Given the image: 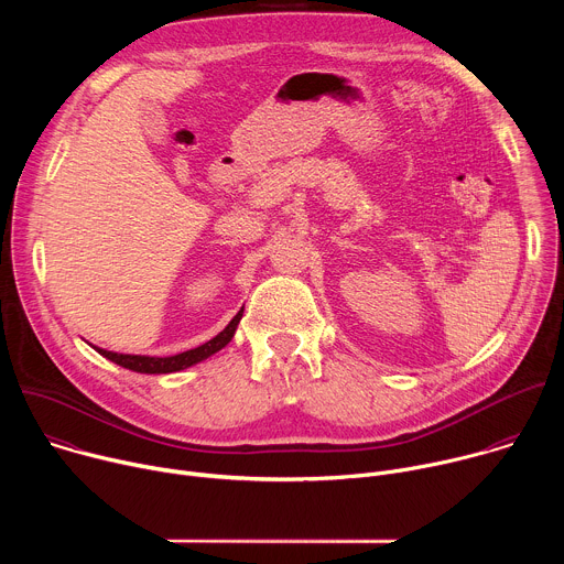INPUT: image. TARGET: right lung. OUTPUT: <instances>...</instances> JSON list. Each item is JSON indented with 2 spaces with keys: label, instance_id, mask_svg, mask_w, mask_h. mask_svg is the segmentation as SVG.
<instances>
[{
  "label": "right lung",
  "instance_id": "add662e5",
  "mask_svg": "<svg viewBox=\"0 0 564 564\" xmlns=\"http://www.w3.org/2000/svg\"><path fill=\"white\" fill-rule=\"evenodd\" d=\"M240 316H243V310H238V314L229 321L227 328L223 333H218L214 339H209L207 344L198 346V348H192L187 352H181V355H172V357H147V355H120V352H111V350H102V348H96L102 357H107L109 361L122 366V368H129L133 372H144V375H165V372H178V370H185L207 357H212L214 352H218L220 348H225L234 333H236V326Z\"/></svg>",
  "mask_w": 564,
  "mask_h": 564
}]
</instances>
